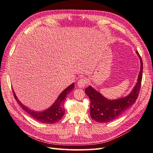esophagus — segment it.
<instances>
[{
  "instance_id": "34e87169",
  "label": "esophagus",
  "mask_w": 153,
  "mask_h": 153,
  "mask_svg": "<svg viewBox=\"0 0 153 153\" xmlns=\"http://www.w3.org/2000/svg\"><path fill=\"white\" fill-rule=\"evenodd\" d=\"M88 83V80L86 78H81L77 82V87L80 88H83Z\"/></svg>"
}]
</instances>
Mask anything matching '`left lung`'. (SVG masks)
Segmentation results:
<instances>
[{
  "mask_svg": "<svg viewBox=\"0 0 153 153\" xmlns=\"http://www.w3.org/2000/svg\"><path fill=\"white\" fill-rule=\"evenodd\" d=\"M136 53L140 61V70L137 83L127 96L118 99L109 100L91 85L85 88V94L91 100L90 112L93 120L99 123H107L116 120L135 103L139 94L143 72L142 59L139 53L138 52Z\"/></svg>",
  "mask_w": 153,
  "mask_h": 153,
  "instance_id": "8db88e82",
  "label": "left lung"
}]
</instances>
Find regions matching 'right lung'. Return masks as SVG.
I'll return each instance as SVG.
<instances>
[{
    "label": "right lung",
    "mask_w": 153,
    "mask_h": 153,
    "mask_svg": "<svg viewBox=\"0 0 153 153\" xmlns=\"http://www.w3.org/2000/svg\"><path fill=\"white\" fill-rule=\"evenodd\" d=\"M74 88V83L69 85L67 88H66L62 91L59 96L57 100L54 101V103L51 106L46 108V110L42 111H36L32 109L28 108V107L23 105L17 97L16 94L13 89V92L15 100H17L18 103L21 105V107L28 113L30 116L33 117L36 120L41 121L43 123L52 124L57 122L63 117L65 114V108L64 103L66 100V97L68 94L71 92Z\"/></svg>",
    "instance_id": "add662e5"
}]
</instances>
